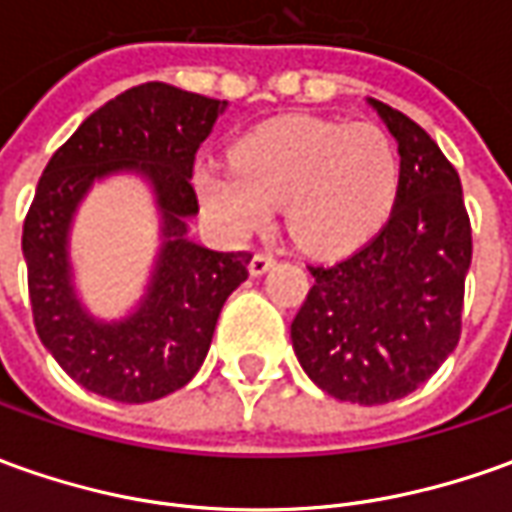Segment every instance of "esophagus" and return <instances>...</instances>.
<instances>
[{
	"label": "esophagus",
	"instance_id": "esophagus-1",
	"mask_svg": "<svg viewBox=\"0 0 512 512\" xmlns=\"http://www.w3.org/2000/svg\"><path fill=\"white\" fill-rule=\"evenodd\" d=\"M273 264H276V256H273L270 250L253 253V259H250V276H262V273H267Z\"/></svg>",
	"mask_w": 512,
	"mask_h": 512
}]
</instances>
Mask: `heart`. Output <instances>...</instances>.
Returning a JSON list of instances; mask_svg holds the SVG:
<instances>
[{
    "label": "heart",
    "instance_id": "heart-1",
    "mask_svg": "<svg viewBox=\"0 0 512 512\" xmlns=\"http://www.w3.org/2000/svg\"><path fill=\"white\" fill-rule=\"evenodd\" d=\"M398 153L370 122L276 119L234 147V167L203 161L195 192L228 234L264 228L287 203V228L303 250L340 253L370 236L396 200Z\"/></svg>",
    "mask_w": 512,
    "mask_h": 512
}]
</instances>
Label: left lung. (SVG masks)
<instances>
[{"label":"left lung","mask_w":512,"mask_h":512,"mask_svg":"<svg viewBox=\"0 0 512 512\" xmlns=\"http://www.w3.org/2000/svg\"><path fill=\"white\" fill-rule=\"evenodd\" d=\"M401 153L396 209L379 234L315 278L292 348L329 396L376 407L410 396L460 343L471 220L460 175L410 116L370 100Z\"/></svg>","instance_id":"left-lung-1"}]
</instances>
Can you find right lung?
Returning a JSON list of instances; mask_svg holds the SVG:
<instances>
[{
	"label": "right lung",
	"mask_w": 512,
	"mask_h": 512,
	"mask_svg": "<svg viewBox=\"0 0 512 512\" xmlns=\"http://www.w3.org/2000/svg\"><path fill=\"white\" fill-rule=\"evenodd\" d=\"M225 102L167 83H142L105 102L49 158L24 217L21 250L41 343L74 382L97 396L144 404L195 376L225 298L248 278L250 253L186 239L200 209L195 155ZM119 168L150 177L165 217V248L143 306L119 324L91 321L73 298L65 234L87 186Z\"/></svg>",
	"instance_id": "obj_1"
}]
</instances>
